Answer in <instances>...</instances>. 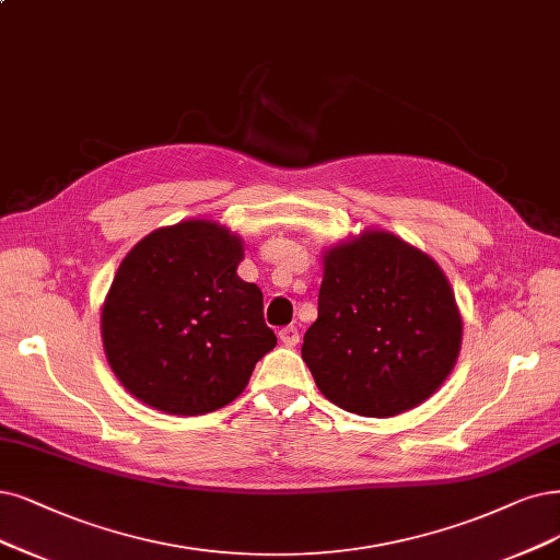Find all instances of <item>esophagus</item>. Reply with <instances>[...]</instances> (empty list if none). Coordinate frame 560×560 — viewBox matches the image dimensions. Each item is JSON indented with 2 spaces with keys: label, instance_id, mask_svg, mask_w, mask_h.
Masks as SVG:
<instances>
[{
  "label": "esophagus",
  "instance_id": "obj_1",
  "mask_svg": "<svg viewBox=\"0 0 560 560\" xmlns=\"http://www.w3.org/2000/svg\"><path fill=\"white\" fill-rule=\"evenodd\" d=\"M279 339H281V343H283V346L293 348V346H298V343H300V329H298L295 325L281 327V329H279Z\"/></svg>",
  "mask_w": 560,
  "mask_h": 560
}]
</instances>
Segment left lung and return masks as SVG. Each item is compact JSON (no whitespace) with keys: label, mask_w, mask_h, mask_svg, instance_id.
Segmentation results:
<instances>
[{"label":"left lung","mask_w":560,"mask_h":560,"mask_svg":"<svg viewBox=\"0 0 560 560\" xmlns=\"http://www.w3.org/2000/svg\"><path fill=\"white\" fill-rule=\"evenodd\" d=\"M462 337L452 285L422 248L374 228L323 252L302 360L339 408L395 418L424 404L452 374Z\"/></svg>","instance_id":"obj_1"}]
</instances>
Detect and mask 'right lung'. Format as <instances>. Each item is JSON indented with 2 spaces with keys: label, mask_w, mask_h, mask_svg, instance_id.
Listing matches in <instances>:
<instances>
[{
  "label": "right lung",
  "mask_w": 560,
  "mask_h": 560,
  "mask_svg": "<svg viewBox=\"0 0 560 560\" xmlns=\"http://www.w3.org/2000/svg\"><path fill=\"white\" fill-rule=\"evenodd\" d=\"M244 242L210 219L163 225L119 262L101 306L117 381L168 416H205L237 399L277 346L262 293L237 277Z\"/></svg>",
  "instance_id": "1"
}]
</instances>
